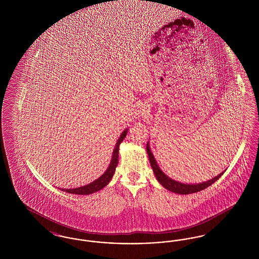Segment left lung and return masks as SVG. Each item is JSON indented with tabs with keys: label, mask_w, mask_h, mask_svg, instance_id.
I'll use <instances>...</instances> for the list:
<instances>
[{
	"label": "left lung",
	"mask_w": 259,
	"mask_h": 259,
	"mask_svg": "<svg viewBox=\"0 0 259 259\" xmlns=\"http://www.w3.org/2000/svg\"><path fill=\"white\" fill-rule=\"evenodd\" d=\"M147 152H148V158H149V162H150V165H151V168H152V171L155 175V178L156 180L159 182L163 187H165L166 189H168L169 191H172L174 193H178V194H191V193H195L198 191H201L207 187H209V185H212L213 183H215L222 175V172L218 175L217 177L212 178L211 180H209L207 182H203V183H200V184H183V183H180L178 181H175L171 179L170 177H168L165 172H163L160 169V167L158 166L157 162L154 158V155L152 154L151 150H150V147H149V144H147Z\"/></svg>",
	"instance_id": "1"
}]
</instances>
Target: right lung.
Segmentation results:
<instances>
[{"mask_svg": "<svg viewBox=\"0 0 259 259\" xmlns=\"http://www.w3.org/2000/svg\"><path fill=\"white\" fill-rule=\"evenodd\" d=\"M127 133H128V128H126L123 132L121 133V135L119 136V138H118V140L115 144L114 149L112 151L111 163L109 164V167L107 168V170L104 172L103 175H101L98 179H96L95 181H93L92 183H90L88 185H82V186H79V187L59 188V189H61L62 191H65L67 193L78 194V195H89V194L97 192L99 190H101L102 188H104L106 185L111 182V178L113 177V174L115 172V168L118 164L119 145L122 143V141L127 135Z\"/></svg>", "mask_w": 259, "mask_h": 259, "instance_id": "right-lung-1", "label": "right lung"}]
</instances>
